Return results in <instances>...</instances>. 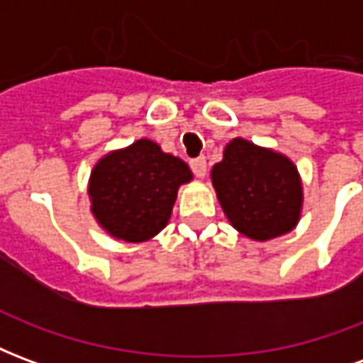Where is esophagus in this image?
Listing matches in <instances>:
<instances>
[{
  "label": "esophagus",
  "instance_id": "1",
  "mask_svg": "<svg viewBox=\"0 0 363 363\" xmlns=\"http://www.w3.org/2000/svg\"><path fill=\"white\" fill-rule=\"evenodd\" d=\"M190 169H192V173L196 174L198 179L206 177V171H208V165H206V157L192 159V161H190Z\"/></svg>",
  "mask_w": 363,
  "mask_h": 363
}]
</instances>
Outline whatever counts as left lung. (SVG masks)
Returning <instances> with one entry per match:
<instances>
[{
	"label": "left lung",
	"instance_id": "obj_1",
	"mask_svg": "<svg viewBox=\"0 0 363 363\" xmlns=\"http://www.w3.org/2000/svg\"><path fill=\"white\" fill-rule=\"evenodd\" d=\"M212 182L231 225L249 239L268 241L289 233L299 221L301 179L281 153L235 138L213 165Z\"/></svg>",
	"mask_w": 363,
	"mask_h": 363
}]
</instances>
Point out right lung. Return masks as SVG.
<instances>
[{
    "label": "right lung",
    "instance_id": "right-lung-1",
    "mask_svg": "<svg viewBox=\"0 0 363 363\" xmlns=\"http://www.w3.org/2000/svg\"><path fill=\"white\" fill-rule=\"evenodd\" d=\"M190 181L182 159L143 138L99 159L87 190L91 212L108 235L143 243L165 228L179 186Z\"/></svg>",
    "mask_w": 363,
    "mask_h": 363
}]
</instances>
